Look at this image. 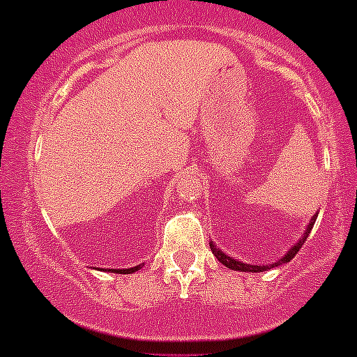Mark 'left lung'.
<instances>
[{
  "label": "left lung",
  "instance_id": "left-lung-1",
  "mask_svg": "<svg viewBox=\"0 0 357 357\" xmlns=\"http://www.w3.org/2000/svg\"><path fill=\"white\" fill-rule=\"evenodd\" d=\"M315 219H317V218H315V215H313L312 223L308 225V228H306L305 235H303V238H301L299 243H297L296 246H294L292 250H290L289 253L285 255V257L281 258V260L274 261L273 266H250V264H241V261L234 260V258H230V257H228V255H225L223 251H219L218 248H215L214 244H212V243H208V244H211V250H212V253L215 255V258H218V260L221 261V264H223V266H227L228 269L243 271V273H246V271H250V273H261V271H267V269H271V267H278V266H281V264H285V261H290V260H292V258L296 257V255H297V251H299L301 248H303V244H305L306 237H308V234H310V231H312L313 223H315Z\"/></svg>",
  "mask_w": 357,
  "mask_h": 357
}]
</instances>
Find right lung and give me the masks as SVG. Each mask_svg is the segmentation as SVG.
Returning <instances> with one entry per match:
<instances>
[{"label":"right lung","mask_w":357,"mask_h":357,"mask_svg":"<svg viewBox=\"0 0 357 357\" xmlns=\"http://www.w3.org/2000/svg\"><path fill=\"white\" fill-rule=\"evenodd\" d=\"M134 271H138V267H130V269H114V273H120V274H130L134 273Z\"/></svg>","instance_id":"obj_1"}]
</instances>
